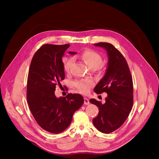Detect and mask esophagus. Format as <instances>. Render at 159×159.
Listing matches in <instances>:
<instances>
[{
	"label": "esophagus",
	"instance_id": "1",
	"mask_svg": "<svg viewBox=\"0 0 159 159\" xmlns=\"http://www.w3.org/2000/svg\"><path fill=\"white\" fill-rule=\"evenodd\" d=\"M89 99H87V98H84V104H85V105H88V104H89Z\"/></svg>",
	"mask_w": 159,
	"mask_h": 159
}]
</instances>
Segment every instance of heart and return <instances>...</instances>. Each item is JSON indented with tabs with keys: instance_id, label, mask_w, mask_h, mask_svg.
Segmentation results:
<instances>
[{
	"instance_id": "b5f03b06",
	"label": "heart",
	"mask_w": 159,
	"mask_h": 159,
	"mask_svg": "<svg viewBox=\"0 0 159 159\" xmlns=\"http://www.w3.org/2000/svg\"><path fill=\"white\" fill-rule=\"evenodd\" d=\"M81 59L90 69H96L102 63V58L100 54L92 50H86L80 55ZM73 63V58H63V65L64 70L69 72L70 66ZM94 84L92 79L80 80L75 82L74 85L79 91L83 94H86L89 91L90 88Z\"/></svg>"
}]
</instances>
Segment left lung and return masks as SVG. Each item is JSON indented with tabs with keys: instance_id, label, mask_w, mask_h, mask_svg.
I'll list each match as a JSON object with an SVG mask.
<instances>
[{
	"instance_id": "8db88e82",
	"label": "left lung",
	"mask_w": 159,
	"mask_h": 159,
	"mask_svg": "<svg viewBox=\"0 0 159 159\" xmlns=\"http://www.w3.org/2000/svg\"><path fill=\"white\" fill-rule=\"evenodd\" d=\"M94 45L105 49L108 61L104 77L94 89L97 94H107L106 102L102 104L95 99H90V102L99 107V114L93 122L99 131L110 133L125 123L131 111L133 80L125 58L112 44L101 42Z\"/></svg>"
}]
</instances>
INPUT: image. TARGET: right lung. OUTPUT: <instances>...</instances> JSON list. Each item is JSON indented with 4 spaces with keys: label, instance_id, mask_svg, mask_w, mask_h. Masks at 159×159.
<instances>
[{
    "label": "right lung",
    "instance_id": "add662e5",
    "mask_svg": "<svg viewBox=\"0 0 159 159\" xmlns=\"http://www.w3.org/2000/svg\"><path fill=\"white\" fill-rule=\"evenodd\" d=\"M69 47V44L43 45L34 55L28 73L27 101L30 111L38 124L52 133H60L69 126L74 113L84 102L79 94L60 98L55 94L56 85L65 79L62 57Z\"/></svg>",
    "mask_w": 159,
    "mask_h": 159
}]
</instances>
